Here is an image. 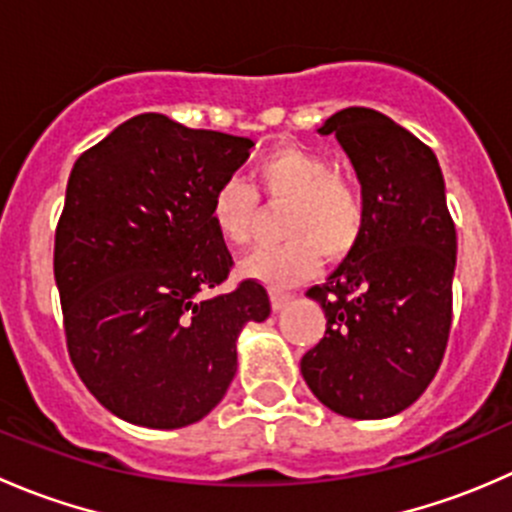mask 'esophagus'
<instances>
[{"label":"esophagus","instance_id":"obj_1","mask_svg":"<svg viewBox=\"0 0 512 512\" xmlns=\"http://www.w3.org/2000/svg\"><path fill=\"white\" fill-rule=\"evenodd\" d=\"M270 297H272V309H275V312H280L282 307H287V302H292L294 294L292 292H282V289H272Z\"/></svg>","mask_w":512,"mask_h":512}]
</instances>
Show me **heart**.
Here are the masks:
<instances>
[{"label":"heart","mask_w":512,"mask_h":512,"mask_svg":"<svg viewBox=\"0 0 512 512\" xmlns=\"http://www.w3.org/2000/svg\"><path fill=\"white\" fill-rule=\"evenodd\" d=\"M252 185L227 178L210 200V223L227 245L242 247L255 237L260 195L267 205H287L282 245L260 247L242 260L240 272L282 289L317 272L319 255L342 260L366 230V198L359 185L339 175L322 153L304 146H280L257 160Z\"/></svg>","instance_id":"heart-1"}]
</instances>
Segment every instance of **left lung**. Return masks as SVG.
I'll use <instances>...</instances> for the list:
<instances>
[{
	"mask_svg": "<svg viewBox=\"0 0 512 512\" xmlns=\"http://www.w3.org/2000/svg\"><path fill=\"white\" fill-rule=\"evenodd\" d=\"M319 133L352 158L369 215L347 260L307 289L327 329L299 369L334 414L386 418L414 404L446 354L456 225L433 151L389 116L352 106Z\"/></svg>",
	"mask_w": 512,
	"mask_h": 512,
	"instance_id": "obj_1",
	"label": "left lung"
}]
</instances>
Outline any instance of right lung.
<instances>
[{
	"mask_svg": "<svg viewBox=\"0 0 512 512\" xmlns=\"http://www.w3.org/2000/svg\"><path fill=\"white\" fill-rule=\"evenodd\" d=\"M252 146L141 113L74 163L54 240L66 347L123 421L183 428L208 416L237 371L242 327L270 317L257 280L210 294L232 270L210 200Z\"/></svg>",
	"mask_w": 512,
	"mask_h": 512,
	"instance_id": "right-lung-1",
	"label": "right lung"
}]
</instances>
